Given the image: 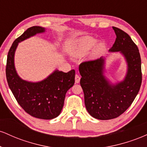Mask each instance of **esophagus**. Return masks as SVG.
I'll use <instances>...</instances> for the list:
<instances>
[{"label": "esophagus", "mask_w": 147, "mask_h": 147, "mask_svg": "<svg viewBox=\"0 0 147 147\" xmlns=\"http://www.w3.org/2000/svg\"><path fill=\"white\" fill-rule=\"evenodd\" d=\"M79 82H80V77L78 75H75V83L79 84Z\"/></svg>", "instance_id": "1"}]
</instances>
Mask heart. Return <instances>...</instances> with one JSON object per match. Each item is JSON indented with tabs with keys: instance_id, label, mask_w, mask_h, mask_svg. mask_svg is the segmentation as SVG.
Listing matches in <instances>:
<instances>
[{
	"instance_id": "1",
	"label": "heart",
	"mask_w": 147,
	"mask_h": 147,
	"mask_svg": "<svg viewBox=\"0 0 147 147\" xmlns=\"http://www.w3.org/2000/svg\"><path fill=\"white\" fill-rule=\"evenodd\" d=\"M106 48L105 43L103 42L98 43V40L95 37L84 36L76 41L72 50V55L75 57H84L93 49L91 56L93 58H98L104 53Z\"/></svg>"
}]
</instances>
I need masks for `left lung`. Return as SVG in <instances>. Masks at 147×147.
Segmentation results:
<instances>
[{"label": "left lung", "instance_id": "obj_1", "mask_svg": "<svg viewBox=\"0 0 147 147\" xmlns=\"http://www.w3.org/2000/svg\"><path fill=\"white\" fill-rule=\"evenodd\" d=\"M116 34L110 52H119L127 63L122 82L112 84L104 75L105 58L88 61L79 65L80 84L88 112L96 119L107 120L119 117L131 105L142 84L141 58L137 45L128 34L113 27Z\"/></svg>", "mask_w": 147, "mask_h": 147}]
</instances>
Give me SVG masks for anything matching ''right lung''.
<instances>
[{
  "label": "right lung",
  "instance_id": "obj_1",
  "mask_svg": "<svg viewBox=\"0 0 147 147\" xmlns=\"http://www.w3.org/2000/svg\"><path fill=\"white\" fill-rule=\"evenodd\" d=\"M45 31L42 27H31L15 40L8 52L6 77L10 90L25 112L39 119H51L61 112L65 94L75 84V70L68 72L56 70L41 82H31L22 79L14 65L18 43Z\"/></svg>",
  "mask_w": 147,
  "mask_h": 147
}]
</instances>
